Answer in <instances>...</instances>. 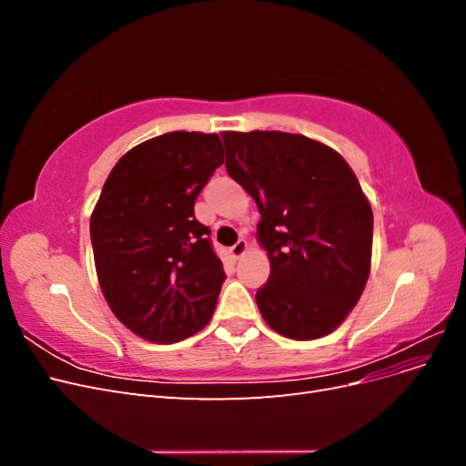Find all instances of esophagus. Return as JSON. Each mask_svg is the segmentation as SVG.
<instances>
[{
    "label": "esophagus",
    "mask_w": 466,
    "mask_h": 466,
    "mask_svg": "<svg viewBox=\"0 0 466 466\" xmlns=\"http://www.w3.org/2000/svg\"><path fill=\"white\" fill-rule=\"evenodd\" d=\"M247 250H248L247 238H238V241L231 247V255H233V258H241Z\"/></svg>",
    "instance_id": "1"
}]
</instances>
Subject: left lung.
Wrapping results in <instances>:
<instances>
[{
  "mask_svg": "<svg viewBox=\"0 0 466 466\" xmlns=\"http://www.w3.org/2000/svg\"><path fill=\"white\" fill-rule=\"evenodd\" d=\"M225 168L257 202L270 278L257 291L268 327L315 340L340 327L371 270L373 211L332 147L301 134L221 132Z\"/></svg>",
  "mask_w": 466,
  "mask_h": 466,
  "instance_id": "left-lung-1",
  "label": "left lung"
}]
</instances>
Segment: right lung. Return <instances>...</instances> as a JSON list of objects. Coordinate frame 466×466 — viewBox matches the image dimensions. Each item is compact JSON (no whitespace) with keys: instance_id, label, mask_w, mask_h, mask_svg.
Returning <instances> with one entry per match:
<instances>
[{"instance_id":"obj_1","label":"right lung","mask_w":466,"mask_h":466,"mask_svg":"<svg viewBox=\"0 0 466 466\" xmlns=\"http://www.w3.org/2000/svg\"><path fill=\"white\" fill-rule=\"evenodd\" d=\"M221 163L218 134L168 132L124 153L98 196V284L110 311L144 340H185L216 311L225 272L194 202Z\"/></svg>"}]
</instances>
